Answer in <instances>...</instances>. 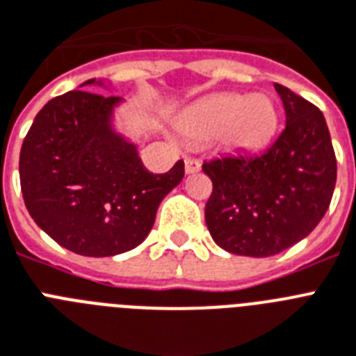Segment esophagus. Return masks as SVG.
Segmentation results:
<instances>
[{
	"mask_svg": "<svg viewBox=\"0 0 356 356\" xmlns=\"http://www.w3.org/2000/svg\"><path fill=\"white\" fill-rule=\"evenodd\" d=\"M202 163H200L196 158H185V172L187 175H193V172H198Z\"/></svg>",
	"mask_w": 356,
	"mask_h": 356,
	"instance_id": "esophagus-1",
	"label": "esophagus"
}]
</instances>
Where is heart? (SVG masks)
<instances>
[{"label":"heart","mask_w":356,"mask_h":356,"mask_svg":"<svg viewBox=\"0 0 356 356\" xmlns=\"http://www.w3.org/2000/svg\"><path fill=\"white\" fill-rule=\"evenodd\" d=\"M277 125L275 105L264 94L248 98L224 94L200 102L180 120V129L195 140H214L229 149L264 143Z\"/></svg>","instance_id":"b5f03b06"}]
</instances>
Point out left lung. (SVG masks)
I'll return each mask as SVG.
<instances>
[{
  "label": "left lung",
  "mask_w": 356,
  "mask_h": 356,
  "mask_svg": "<svg viewBox=\"0 0 356 356\" xmlns=\"http://www.w3.org/2000/svg\"><path fill=\"white\" fill-rule=\"evenodd\" d=\"M286 127L262 152L204 161L213 181L205 224L220 248L242 257H273L305 238L333 198L337 156L318 107L275 83Z\"/></svg>",
  "instance_id": "8db88e82"
}]
</instances>
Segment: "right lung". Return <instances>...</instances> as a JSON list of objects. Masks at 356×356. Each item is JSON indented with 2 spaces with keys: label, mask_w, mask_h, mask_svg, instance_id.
I'll return each mask as SVG.
<instances>
[{
  "label": "right lung",
  "mask_w": 356,
  "mask_h": 356,
  "mask_svg": "<svg viewBox=\"0 0 356 356\" xmlns=\"http://www.w3.org/2000/svg\"><path fill=\"white\" fill-rule=\"evenodd\" d=\"M94 83V79L83 85ZM118 96L70 90L36 114L19 152L26 211L61 248L114 257L145 240L158 205L184 178V161L152 175L111 129Z\"/></svg>",
  "instance_id": "obj_1"
}]
</instances>
